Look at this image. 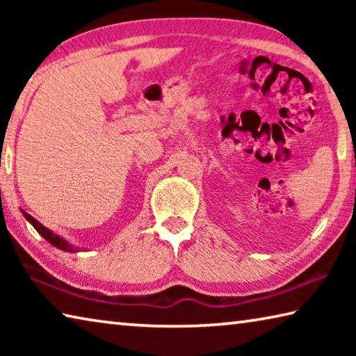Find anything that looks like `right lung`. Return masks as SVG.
<instances>
[{
  "label": "right lung",
  "instance_id": "right-lung-1",
  "mask_svg": "<svg viewBox=\"0 0 356 356\" xmlns=\"http://www.w3.org/2000/svg\"><path fill=\"white\" fill-rule=\"evenodd\" d=\"M23 215H25V218L31 222V225L34 226V229L35 231H38L42 237H44L47 242H50L53 246H56V248H59V250H64V251H70V252H74V251H80V248H75L74 245H70L69 242H65V240L63 238V237H59V236H56L55 232H51L50 229H47L44 225H40V222L35 220V218H33L31 215L29 213H26V212H23Z\"/></svg>",
  "mask_w": 356,
  "mask_h": 356
}]
</instances>
